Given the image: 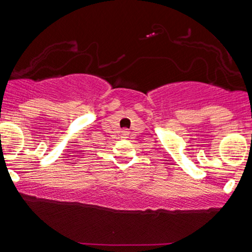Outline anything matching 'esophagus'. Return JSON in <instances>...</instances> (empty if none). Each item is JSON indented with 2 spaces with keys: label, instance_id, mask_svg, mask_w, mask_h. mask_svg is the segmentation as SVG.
Here are the masks:
<instances>
[{
  "label": "esophagus",
  "instance_id": "obj_1",
  "mask_svg": "<svg viewBox=\"0 0 252 252\" xmlns=\"http://www.w3.org/2000/svg\"><path fill=\"white\" fill-rule=\"evenodd\" d=\"M127 134H128V132H127V131H124V136H127Z\"/></svg>",
  "mask_w": 252,
  "mask_h": 252
}]
</instances>
